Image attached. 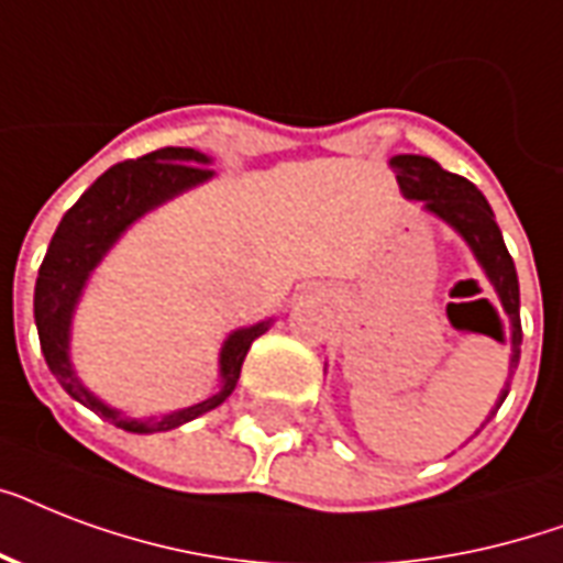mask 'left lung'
Here are the masks:
<instances>
[{
    "label": "left lung",
    "instance_id": "8db88e82",
    "mask_svg": "<svg viewBox=\"0 0 563 563\" xmlns=\"http://www.w3.org/2000/svg\"><path fill=\"white\" fill-rule=\"evenodd\" d=\"M391 169L397 172V184H400L406 198L423 201L429 212H435L446 224H453L464 236V242L473 247V254L488 274L490 286L497 289L503 309L515 327V351H511V374H515L517 362H520V342H523V333H520V286H517L515 260L508 254L485 195L467 178L441 169L435 161L420 157V154H397V157H391ZM506 394L508 385L499 402L506 400Z\"/></svg>",
    "mask_w": 563,
    "mask_h": 563
}]
</instances>
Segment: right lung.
<instances>
[{
    "label": "right lung",
    "instance_id": "1",
    "mask_svg": "<svg viewBox=\"0 0 563 563\" xmlns=\"http://www.w3.org/2000/svg\"><path fill=\"white\" fill-rule=\"evenodd\" d=\"M210 163L195 148H157L152 154H143L136 161L117 163L108 169L78 201L66 210V216L57 224L55 236L48 242V251L40 265L37 286H34V321H37L40 351L46 356L48 371L64 385V391L84 402L87 409L110 420L113 427L125 432H166L187 420L198 418L203 411L216 409L228 400L242 374V362L254 339L268 330V321L247 330H236L221 347V388L203 402H195L189 409L172 411L163 418H122L117 409H110L101 400H96L69 368V321L73 309L78 303L84 283L90 272L99 265V260L108 254V247L122 236V230L136 221L143 212H148L157 203L169 201L172 195L212 178V172L203 166Z\"/></svg>",
    "mask_w": 563,
    "mask_h": 563
}]
</instances>
